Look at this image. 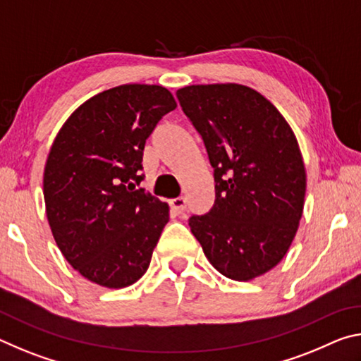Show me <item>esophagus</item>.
<instances>
[{"label": "esophagus", "instance_id": "34e87169", "mask_svg": "<svg viewBox=\"0 0 361 361\" xmlns=\"http://www.w3.org/2000/svg\"><path fill=\"white\" fill-rule=\"evenodd\" d=\"M170 209L175 215H183L186 212V199L185 197H175L170 200Z\"/></svg>", "mask_w": 361, "mask_h": 361}]
</instances>
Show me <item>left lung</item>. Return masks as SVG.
Masks as SVG:
<instances>
[{
	"instance_id": "8db88e82",
	"label": "left lung",
	"mask_w": 361,
	"mask_h": 361,
	"mask_svg": "<svg viewBox=\"0 0 361 361\" xmlns=\"http://www.w3.org/2000/svg\"><path fill=\"white\" fill-rule=\"evenodd\" d=\"M176 99L202 138L215 180L213 207L189 218V228L223 276H262L288 252L302 216L305 170L295 133L247 85H188Z\"/></svg>"
}]
</instances>
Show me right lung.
Masks as SVG:
<instances>
[{
    "label": "right lung",
    "instance_id": "add662e5",
    "mask_svg": "<svg viewBox=\"0 0 361 361\" xmlns=\"http://www.w3.org/2000/svg\"><path fill=\"white\" fill-rule=\"evenodd\" d=\"M176 102L162 85L124 84L82 103L44 169L49 226L73 269L106 288L148 271L169 205L138 188L146 140Z\"/></svg>",
    "mask_w": 361,
    "mask_h": 361
}]
</instances>
